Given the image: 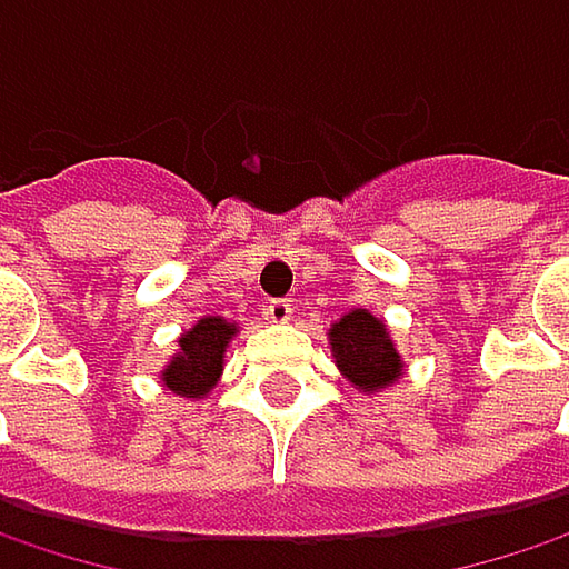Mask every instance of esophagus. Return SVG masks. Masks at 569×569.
<instances>
[{
    "label": "esophagus",
    "mask_w": 569,
    "mask_h": 569,
    "mask_svg": "<svg viewBox=\"0 0 569 569\" xmlns=\"http://www.w3.org/2000/svg\"><path fill=\"white\" fill-rule=\"evenodd\" d=\"M291 313H295V307L288 305L284 298H274V301H268V305H264V317H268L271 323H288V320H291Z\"/></svg>",
    "instance_id": "obj_1"
}]
</instances>
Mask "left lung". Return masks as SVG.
<instances>
[{
    "label": "left lung",
    "instance_id": "left-lung-1",
    "mask_svg": "<svg viewBox=\"0 0 569 569\" xmlns=\"http://www.w3.org/2000/svg\"><path fill=\"white\" fill-rule=\"evenodd\" d=\"M327 340L340 376L366 395L386 391L405 376V359L388 333V323L366 307H352L333 320Z\"/></svg>",
    "mask_w": 569,
    "mask_h": 569
}]
</instances>
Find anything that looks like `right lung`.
<instances>
[{
    "label": "right lung",
    "mask_w": 569,
    "mask_h": 569,
    "mask_svg": "<svg viewBox=\"0 0 569 569\" xmlns=\"http://www.w3.org/2000/svg\"><path fill=\"white\" fill-rule=\"evenodd\" d=\"M236 333L239 323L226 317H200L190 330H183L178 337V352L168 359V366L158 376L164 391L187 401L207 398L223 376L226 349Z\"/></svg>",
    "instance_id": "right-lung-1"
}]
</instances>
